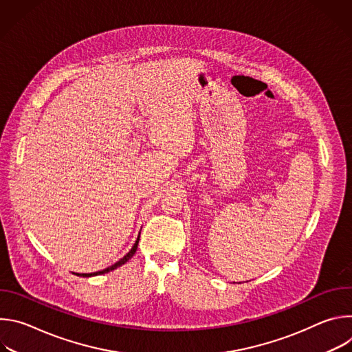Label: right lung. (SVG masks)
<instances>
[{
	"mask_svg": "<svg viewBox=\"0 0 352 352\" xmlns=\"http://www.w3.org/2000/svg\"><path fill=\"white\" fill-rule=\"evenodd\" d=\"M140 234V232H139ZM138 243H139V235H138V238H136V241H135V243H133V246L131 248V250L129 252L124 256V258H121L117 263H114L113 266H110V267H107V269H104V270H100V272H96V273H82V274H76V276H80V277H93V276H98V274H104V273H109V272H113L114 269H117V267H120V266H122V265H125L133 255H135V252H136V249H138Z\"/></svg>",
	"mask_w": 352,
	"mask_h": 352,
	"instance_id": "add662e5",
	"label": "right lung"
}]
</instances>
